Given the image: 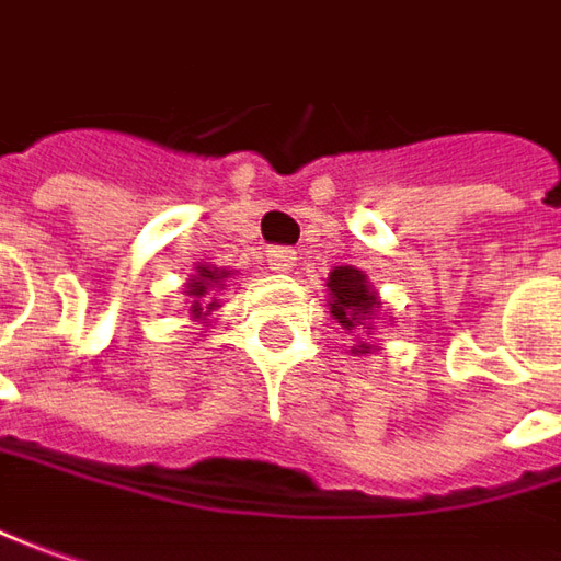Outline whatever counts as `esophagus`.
<instances>
[{
    "label": "esophagus",
    "instance_id": "esophagus-1",
    "mask_svg": "<svg viewBox=\"0 0 561 561\" xmlns=\"http://www.w3.org/2000/svg\"><path fill=\"white\" fill-rule=\"evenodd\" d=\"M295 260H298V256H295L291 248H270V251H266V266L276 270V273H288V270L295 266Z\"/></svg>",
    "mask_w": 561,
    "mask_h": 561
}]
</instances>
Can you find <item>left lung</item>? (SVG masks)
I'll return each instance as SVG.
<instances>
[{"instance_id": "left-lung-1", "label": "left lung", "mask_w": 561, "mask_h": 561, "mask_svg": "<svg viewBox=\"0 0 561 561\" xmlns=\"http://www.w3.org/2000/svg\"><path fill=\"white\" fill-rule=\"evenodd\" d=\"M327 307L329 313H332V320L345 329L348 335L357 332L352 354L360 357V354L379 352L377 342H367V339H374L377 323L386 320V313H379L382 310V298H379L377 288L370 285L364 270H357V266H335L327 279ZM360 331L365 332L364 340L359 339Z\"/></svg>"}]
</instances>
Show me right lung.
<instances>
[{
    "label": "right lung",
    "mask_w": 561,
    "mask_h": 561,
    "mask_svg": "<svg viewBox=\"0 0 561 561\" xmlns=\"http://www.w3.org/2000/svg\"><path fill=\"white\" fill-rule=\"evenodd\" d=\"M232 276V270H219V266H207V263L194 266L191 279L184 282V295L191 298V317H194L197 323H201V320L207 323L209 317L222 307L219 291L229 285Z\"/></svg>",
    "instance_id": "right-lung-1"
}]
</instances>
